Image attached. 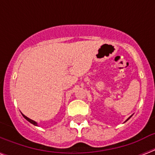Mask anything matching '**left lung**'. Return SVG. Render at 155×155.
Masks as SVG:
<instances>
[{
	"label": "left lung",
	"instance_id": "left-lung-1",
	"mask_svg": "<svg viewBox=\"0 0 155 155\" xmlns=\"http://www.w3.org/2000/svg\"><path fill=\"white\" fill-rule=\"evenodd\" d=\"M132 117V116H130V117H129V118H128V119H127V120H125V121H127V120H129V119H130V117Z\"/></svg>",
	"mask_w": 155,
	"mask_h": 155
}]
</instances>
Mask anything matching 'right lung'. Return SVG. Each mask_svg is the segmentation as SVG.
Returning <instances> with one entry per match:
<instances>
[{"mask_svg":"<svg viewBox=\"0 0 155 155\" xmlns=\"http://www.w3.org/2000/svg\"><path fill=\"white\" fill-rule=\"evenodd\" d=\"M21 114H22V116H23V117H24V118H25V120H27L28 121H29V122H30V123H31V124H33V125H36V126H38V123L36 122V121H35V120H31V119H30V118H29V117H27L24 115L23 113H21Z\"/></svg>","mask_w":155,"mask_h":155,"instance_id":"add662e5","label":"right lung"}]
</instances>
